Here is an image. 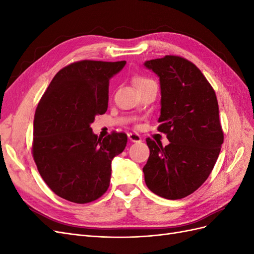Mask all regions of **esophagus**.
I'll return each mask as SVG.
<instances>
[{
    "mask_svg": "<svg viewBox=\"0 0 254 254\" xmlns=\"http://www.w3.org/2000/svg\"><path fill=\"white\" fill-rule=\"evenodd\" d=\"M128 139L133 143L141 142V136H140V134H137V133H131V132L128 133Z\"/></svg>",
    "mask_w": 254,
    "mask_h": 254,
    "instance_id": "esophagus-1",
    "label": "esophagus"
}]
</instances>
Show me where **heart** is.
<instances>
[{"label":"heart","instance_id":"1","mask_svg":"<svg viewBox=\"0 0 254 254\" xmlns=\"http://www.w3.org/2000/svg\"><path fill=\"white\" fill-rule=\"evenodd\" d=\"M152 83H155V81L147 78V77H145V76L135 75L133 77V84L137 90H141V89L147 87V86H149V84H152Z\"/></svg>","mask_w":254,"mask_h":254}]
</instances>
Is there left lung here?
<instances>
[{"mask_svg":"<svg viewBox=\"0 0 254 254\" xmlns=\"http://www.w3.org/2000/svg\"><path fill=\"white\" fill-rule=\"evenodd\" d=\"M160 80L159 131L170 144L146 140L150 150L145 183L171 200L189 196L210 176L224 142L216 94L199 68L178 56L147 60Z\"/></svg>","mask_w":254,"mask_h":254,"instance_id":"1","label":"left lung"}]
</instances>
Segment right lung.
I'll return each mask as SVG.
<instances>
[{"mask_svg":"<svg viewBox=\"0 0 254 254\" xmlns=\"http://www.w3.org/2000/svg\"><path fill=\"white\" fill-rule=\"evenodd\" d=\"M126 61L82 60L60 70L35 112L33 156L48 187L59 197L88 203L106 193L111 162L127 135L97 137L90 127L108 108L109 80Z\"/></svg>","mask_w":254,"mask_h":254,"instance_id":"1","label":"right lung"}]
</instances>
